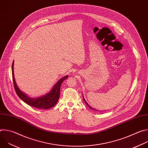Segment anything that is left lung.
<instances>
[{"label": "left lung", "instance_id": "8db88e82", "mask_svg": "<svg viewBox=\"0 0 148 148\" xmlns=\"http://www.w3.org/2000/svg\"><path fill=\"white\" fill-rule=\"evenodd\" d=\"M83 99H84V101H85V102H86V104H87V105H88V107H90V108H91V109H92V110H95V111H97V110H95V109H94V108H92V107H90V105H88V103H87V102H86V100H85V98H84V96H83Z\"/></svg>", "mask_w": 148, "mask_h": 148}]
</instances>
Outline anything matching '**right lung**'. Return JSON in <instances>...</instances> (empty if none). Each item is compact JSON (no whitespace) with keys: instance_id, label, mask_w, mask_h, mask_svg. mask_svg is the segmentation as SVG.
<instances>
[{"instance_id":"1","label":"right lung","mask_w":148,"mask_h":148,"mask_svg":"<svg viewBox=\"0 0 148 148\" xmlns=\"http://www.w3.org/2000/svg\"><path fill=\"white\" fill-rule=\"evenodd\" d=\"M13 65L14 61L12 64V77L14 84V87L16 91L17 95L18 97L23 100L25 102L30 105L32 107L38 108V109H49L53 107L54 105L57 103L58 98L60 97V87L62 82L63 81L65 80L68 78L69 75H66L64 77L61 78L58 82L55 84L51 90L47 94L44 96H42L38 98H31L27 96L25 93L21 91L17 87V84L15 81L14 76V71H13Z\"/></svg>"}]
</instances>
